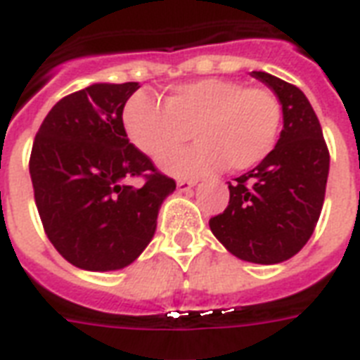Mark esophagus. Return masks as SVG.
Here are the masks:
<instances>
[{
	"label": "esophagus",
	"instance_id": "obj_1",
	"mask_svg": "<svg viewBox=\"0 0 360 360\" xmlns=\"http://www.w3.org/2000/svg\"><path fill=\"white\" fill-rule=\"evenodd\" d=\"M194 185H196V179H179L177 181V188L183 192H188Z\"/></svg>",
	"mask_w": 360,
	"mask_h": 360
}]
</instances>
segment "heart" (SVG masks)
I'll list each match as a JSON object with an SVG mask.
<instances>
[{"label":"heart","instance_id":"1","mask_svg":"<svg viewBox=\"0 0 360 360\" xmlns=\"http://www.w3.org/2000/svg\"><path fill=\"white\" fill-rule=\"evenodd\" d=\"M281 120V103L270 89L224 77L177 84L164 103L139 92L122 111L128 139L153 158L186 139L192 126L200 141L162 156V168L174 175L255 168L278 143Z\"/></svg>","mask_w":360,"mask_h":360}]
</instances>
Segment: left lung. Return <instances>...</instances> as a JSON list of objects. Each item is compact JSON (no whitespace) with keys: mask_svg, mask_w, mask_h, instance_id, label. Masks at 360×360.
<instances>
[{"mask_svg":"<svg viewBox=\"0 0 360 360\" xmlns=\"http://www.w3.org/2000/svg\"><path fill=\"white\" fill-rule=\"evenodd\" d=\"M283 107V130L257 168L229 181L226 210L211 217L215 238L238 259L278 264L308 243L325 202L330 155L319 119L298 86L253 71Z\"/></svg>","mask_w":360,"mask_h":360,"instance_id":"8db88e82","label":"left lung"}]
</instances>
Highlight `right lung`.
I'll return each instance as SVG.
<instances>
[{
    "label": "right lung",
    "mask_w": 360,
    "mask_h": 360,
    "mask_svg": "<svg viewBox=\"0 0 360 360\" xmlns=\"http://www.w3.org/2000/svg\"><path fill=\"white\" fill-rule=\"evenodd\" d=\"M137 82L65 96L35 134L30 155L34 198L46 238L77 268L119 270L149 245L175 181L130 143L122 126ZM131 179L144 183L134 187Z\"/></svg>",
    "instance_id": "1"
}]
</instances>
